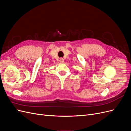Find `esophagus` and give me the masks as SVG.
<instances>
[{"mask_svg": "<svg viewBox=\"0 0 131 131\" xmlns=\"http://www.w3.org/2000/svg\"><path fill=\"white\" fill-rule=\"evenodd\" d=\"M64 59H63V58H60V59H59V62H60V63H63V62H64Z\"/></svg>", "mask_w": 131, "mask_h": 131, "instance_id": "34e87169", "label": "esophagus"}]
</instances>
